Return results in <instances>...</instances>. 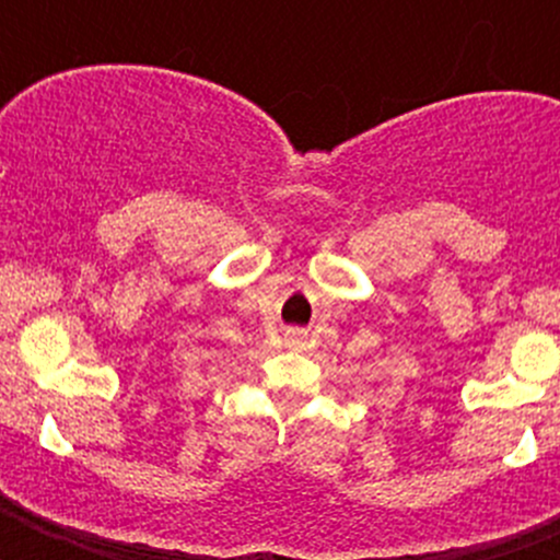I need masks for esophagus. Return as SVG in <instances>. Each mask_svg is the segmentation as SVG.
Listing matches in <instances>:
<instances>
[{"mask_svg": "<svg viewBox=\"0 0 560 560\" xmlns=\"http://www.w3.org/2000/svg\"><path fill=\"white\" fill-rule=\"evenodd\" d=\"M291 345H300V339H291Z\"/></svg>", "mask_w": 560, "mask_h": 560, "instance_id": "1", "label": "esophagus"}]
</instances>
